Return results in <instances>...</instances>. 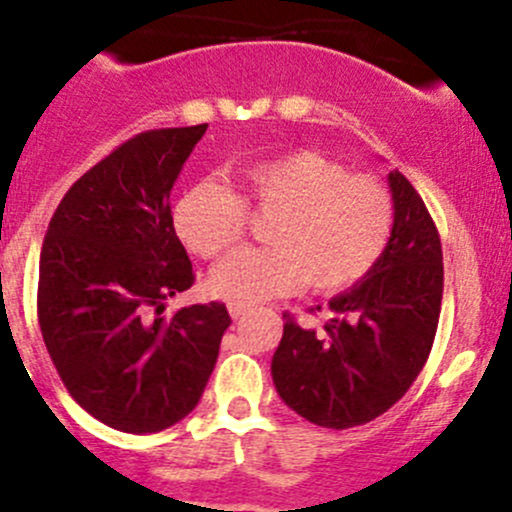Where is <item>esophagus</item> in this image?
I'll use <instances>...</instances> for the list:
<instances>
[{
	"label": "esophagus",
	"mask_w": 512,
	"mask_h": 512,
	"mask_svg": "<svg viewBox=\"0 0 512 512\" xmlns=\"http://www.w3.org/2000/svg\"><path fill=\"white\" fill-rule=\"evenodd\" d=\"M227 310H230V315L235 317V320H240V317H245L247 312H250V305H245V302H230Z\"/></svg>",
	"instance_id": "1"
}]
</instances>
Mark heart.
I'll return each mask as SVG.
<instances>
[{"label": "heart", "mask_w": 512, "mask_h": 512, "mask_svg": "<svg viewBox=\"0 0 512 512\" xmlns=\"http://www.w3.org/2000/svg\"><path fill=\"white\" fill-rule=\"evenodd\" d=\"M247 200L277 210L267 247H245L215 267L212 290L232 302H262L305 282L332 295L360 282L390 245L393 195L372 175H355L315 150H292L247 162L240 170ZM177 237L195 255L215 260L247 230V205L215 180L187 187L172 212Z\"/></svg>", "instance_id": "obj_1"}]
</instances>
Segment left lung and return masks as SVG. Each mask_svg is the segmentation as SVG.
<instances>
[{"label":"left lung","mask_w":512,"mask_h":512,"mask_svg":"<svg viewBox=\"0 0 512 512\" xmlns=\"http://www.w3.org/2000/svg\"><path fill=\"white\" fill-rule=\"evenodd\" d=\"M388 185L395 227L385 255L357 285L327 302L332 317L325 337L285 312L272 355L277 395L320 428H355L393 408L423 370L438 330V227L408 177L395 170Z\"/></svg>","instance_id":"obj_1"}]
</instances>
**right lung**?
<instances>
[{
	"instance_id": "1",
	"label": "right lung",
	"mask_w": 512,
	"mask_h": 512,
	"mask_svg": "<svg viewBox=\"0 0 512 512\" xmlns=\"http://www.w3.org/2000/svg\"><path fill=\"white\" fill-rule=\"evenodd\" d=\"M207 124L135 135L67 190L42 242L37 315L64 388L99 423L160 433L200 403L230 312L160 317L190 290L170 192Z\"/></svg>"
}]
</instances>
